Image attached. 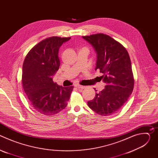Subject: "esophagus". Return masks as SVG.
<instances>
[{"label":"esophagus","mask_w":158,"mask_h":158,"mask_svg":"<svg viewBox=\"0 0 158 158\" xmlns=\"http://www.w3.org/2000/svg\"><path fill=\"white\" fill-rule=\"evenodd\" d=\"M76 87L78 89H84L85 88V86H83V85H79V84H76L75 85Z\"/></svg>","instance_id":"obj_1"}]
</instances>
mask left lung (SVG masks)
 Segmentation results:
<instances>
[{"label": "left lung", "instance_id": "8db88e82", "mask_svg": "<svg viewBox=\"0 0 158 158\" xmlns=\"http://www.w3.org/2000/svg\"><path fill=\"white\" fill-rule=\"evenodd\" d=\"M82 38L94 49L97 54L95 70L103 74L101 77L106 84L105 88L96 93L87 105L98 114L112 115L122 108L133 91L134 77L129 54L122 44L107 35L97 34Z\"/></svg>", "mask_w": 158, "mask_h": 158}]
</instances>
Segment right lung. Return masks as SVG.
<instances>
[{
    "label": "right lung",
    "mask_w": 158,
    "mask_h": 158,
    "mask_svg": "<svg viewBox=\"0 0 158 158\" xmlns=\"http://www.w3.org/2000/svg\"><path fill=\"white\" fill-rule=\"evenodd\" d=\"M71 37H52L38 43L26 56L22 66V85L34 109L52 116L62 110L73 86L62 87L52 78L59 70V50Z\"/></svg>",
    "instance_id": "obj_1"
}]
</instances>
